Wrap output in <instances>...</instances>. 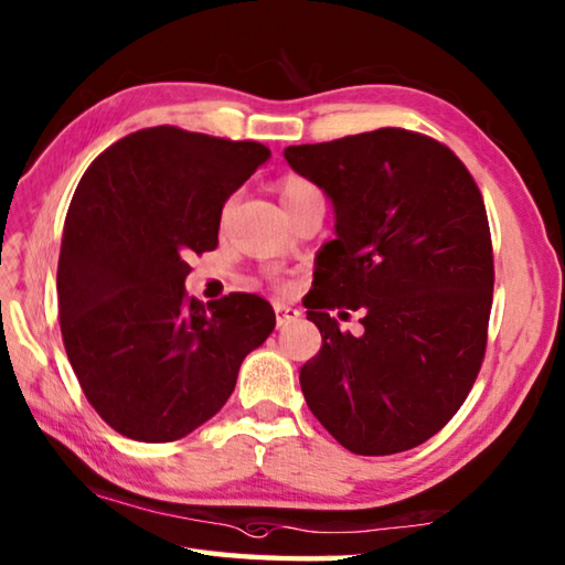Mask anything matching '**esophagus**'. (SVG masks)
Returning <instances> with one entry per match:
<instances>
[{
	"instance_id": "34e87169",
	"label": "esophagus",
	"mask_w": 565,
	"mask_h": 565,
	"mask_svg": "<svg viewBox=\"0 0 565 565\" xmlns=\"http://www.w3.org/2000/svg\"><path fill=\"white\" fill-rule=\"evenodd\" d=\"M274 311H276V327H279V329L289 327L291 321H296V319L301 317L299 311L291 309V306H286V303H276V306H274Z\"/></svg>"
}]
</instances>
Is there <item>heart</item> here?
Segmentation results:
<instances>
[{"mask_svg": "<svg viewBox=\"0 0 565 565\" xmlns=\"http://www.w3.org/2000/svg\"><path fill=\"white\" fill-rule=\"evenodd\" d=\"M279 191H281V202L284 204H291V202H299V199L321 194L317 184H313V181H309L306 177H301V174H284L279 179Z\"/></svg>", "mask_w": 565, "mask_h": 565, "instance_id": "obj_1", "label": "heart"}]
</instances>
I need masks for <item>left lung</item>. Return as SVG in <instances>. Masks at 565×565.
Here are the masks:
<instances>
[{"label":"left lung","instance_id":"8db88e82","mask_svg":"<svg viewBox=\"0 0 565 565\" xmlns=\"http://www.w3.org/2000/svg\"><path fill=\"white\" fill-rule=\"evenodd\" d=\"M284 157L337 212L306 306L323 341L299 374L306 404L351 454L408 451L454 418L481 371L493 303L481 191L446 145L396 127ZM333 308L361 310L364 333L341 332Z\"/></svg>","mask_w":565,"mask_h":565}]
</instances>
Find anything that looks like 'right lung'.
<instances>
[{"label": "right lung", "instance_id": "right-lung-1", "mask_svg": "<svg viewBox=\"0 0 565 565\" xmlns=\"http://www.w3.org/2000/svg\"><path fill=\"white\" fill-rule=\"evenodd\" d=\"M259 141L151 127L92 161L66 212L56 296L66 356L94 411L145 444L184 438L226 404L276 327L256 294L189 299L228 196L269 159Z\"/></svg>", "mask_w": 565, "mask_h": 565}]
</instances>
